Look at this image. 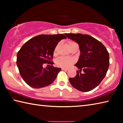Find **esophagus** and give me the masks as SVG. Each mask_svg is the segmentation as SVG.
<instances>
[{
    "instance_id": "34e87169",
    "label": "esophagus",
    "mask_w": 123,
    "mask_h": 123,
    "mask_svg": "<svg viewBox=\"0 0 123 123\" xmlns=\"http://www.w3.org/2000/svg\"><path fill=\"white\" fill-rule=\"evenodd\" d=\"M61 69H62V70H66V71H67V70H68L67 69H66V68H62Z\"/></svg>"
}]
</instances>
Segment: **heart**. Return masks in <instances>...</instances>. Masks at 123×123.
Instances as JSON below:
<instances>
[{
	"mask_svg": "<svg viewBox=\"0 0 123 123\" xmlns=\"http://www.w3.org/2000/svg\"><path fill=\"white\" fill-rule=\"evenodd\" d=\"M68 47L70 49L76 43L74 41H68L67 42ZM56 49H55V52ZM74 63V60L71 59H66L64 57H60L56 61V65L59 67H62L64 68H67Z\"/></svg>",
	"mask_w": 123,
	"mask_h": 123,
	"instance_id": "obj_1",
	"label": "heart"
}]
</instances>
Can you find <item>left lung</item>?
Here are the masks:
<instances>
[{
  "label": "left lung",
  "mask_w": 123,
  "mask_h": 123,
  "mask_svg": "<svg viewBox=\"0 0 123 123\" xmlns=\"http://www.w3.org/2000/svg\"><path fill=\"white\" fill-rule=\"evenodd\" d=\"M67 37L78 43L80 56L75 64L79 70L74 78L69 79L72 86L82 92H89L100 84L110 65L109 54L100 42L88 35L65 34ZM82 70L84 73L80 72Z\"/></svg>",
  "instance_id": "obj_1"
}]
</instances>
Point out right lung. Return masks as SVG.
<instances>
[{"label": "right lung", "instance_id": "1", "mask_svg": "<svg viewBox=\"0 0 123 123\" xmlns=\"http://www.w3.org/2000/svg\"><path fill=\"white\" fill-rule=\"evenodd\" d=\"M64 38L66 37L63 34L40 35L29 39L21 47L17 55V65L29 86L42 88L54 81L61 68L53 66L54 51L58 43ZM45 63L50 64L49 67L43 68Z\"/></svg>", "mask_w": 123, "mask_h": 123}]
</instances>
